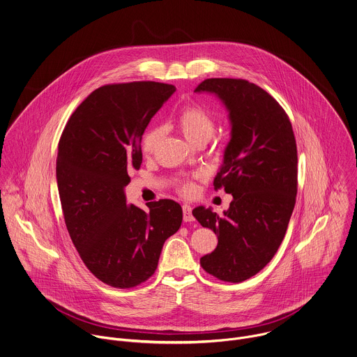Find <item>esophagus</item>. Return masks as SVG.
I'll return each mask as SVG.
<instances>
[{
	"label": "esophagus",
	"instance_id": "obj_1",
	"mask_svg": "<svg viewBox=\"0 0 357 357\" xmlns=\"http://www.w3.org/2000/svg\"><path fill=\"white\" fill-rule=\"evenodd\" d=\"M182 211H183V220H185V222H193V220H195V216H193V213H192V206H190V205L185 204V205L182 206Z\"/></svg>",
	"mask_w": 357,
	"mask_h": 357
}]
</instances>
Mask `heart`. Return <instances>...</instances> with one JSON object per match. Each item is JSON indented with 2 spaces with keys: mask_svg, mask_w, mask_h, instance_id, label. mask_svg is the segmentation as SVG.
Listing matches in <instances>:
<instances>
[{
  "mask_svg": "<svg viewBox=\"0 0 357 357\" xmlns=\"http://www.w3.org/2000/svg\"><path fill=\"white\" fill-rule=\"evenodd\" d=\"M178 128L183 134V137L193 145L198 142H206L215 131V120L198 105H188L182 109L176 119ZM162 137V128L155 127L151 128L142 139V152L144 155H151L156 145L159 144L160 138ZM182 192L185 195H190L193 192L192 183H183Z\"/></svg>",
  "mask_w": 357,
  "mask_h": 357,
  "instance_id": "1",
  "label": "heart"
}]
</instances>
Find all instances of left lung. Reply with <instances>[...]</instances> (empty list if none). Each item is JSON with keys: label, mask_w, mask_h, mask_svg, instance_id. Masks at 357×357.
Segmentation results:
<instances>
[{"label": "left lung", "mask_w": 357, "mask_h": 357, "mask_svg": "<svg viewBox=\"0 0 357 357\" xmlns=\"http://www.w3.org/2000/svg\"><path fill=\"white\" fill-rule=\"evenodd\" d=\"M195 91L216 96L231 127L213 186L233 201L223 215L193 209L199 225L218 236L216 249L199 264L220 280L242 282L271 261L284 237L297 195L296 139L283 108L255 83L211 78Z\"/></svg>", "instance_id": "obj_1"}]
</instances>
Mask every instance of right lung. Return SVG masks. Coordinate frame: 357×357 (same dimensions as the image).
Returning <instances> with one entry per match:
<instances>
[{
  "mask_svg": "<svg viewBox=\"0 0 357 357\" xmlns=\"http://www.w3.org/2000/svg\"><path fill=\"white\" fill-rule=\"evenodd\" d=\"M159 82L107 84L68 120L56 160L64 220L80 259L104 283L128 289L152 277L165 239L182 223L172 199L127 204L128 172L142 162L141 141L151 119L175 93Z\"/></svg>",
  "mask_w": 357,
  "mask_h": 357,
  "instance_id": "obj_1",
  "label": "right lung"
}]
</instances>
